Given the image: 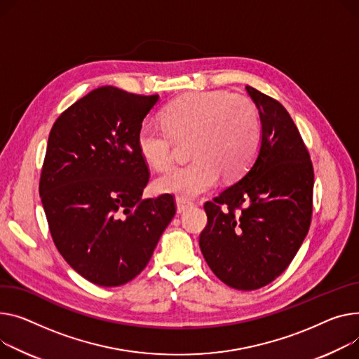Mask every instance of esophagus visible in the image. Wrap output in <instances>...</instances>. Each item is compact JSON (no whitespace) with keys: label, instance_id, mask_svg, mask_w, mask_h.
Returning <instances> with one entry per match:
<instances>
[{"label":"esophagus","instance_id":"obj_1","mask_svg":"<svg viewBox=\"0 0 359 359\" xmlns=\"http://www.w3.org/2000/svg\"><path fill=\"white\" fill-rule=\"evenodd\" d=\"M176 206H177V212L182 213V212H184V210H187L190 208H194L195 203L187 201V199H183V198H177L176 199Z\"/></svg>","mask_w":359,"mask_h":359}]
</instances>
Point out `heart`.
I'll return each instance as SVG.
<instances>
[{"label": "heart", "instance_id": "b5f03b06", "mask_svg": "<svg viewBox=\"0 0 359 359\" xmlns=\"http://www.w3.org/2000/svg\"><path fill=\"white\" fill-rule=\"evenodd\" d=\"M163 124L144 121L137 131V147L156 170L175 161L176 140H189L194 157L157 179L158 192L196 198L218 183L219 176L240 177L261 146L262 124L255 104L228 90L190 92L163 109Z\"/></svg>", "mask_w": 359, "mask_h": 359}]
</instances>
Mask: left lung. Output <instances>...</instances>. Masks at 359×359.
I'll return each instance as SVG.
<instances>
[{"mask_svg":"<svg viewBox=\"0 0 359 359\" xmlns=\"http://www.w3.org/2000/svg\"><path fill=\"white\" fill-rule=\"evenodd\" d=\"M258 108L262 138L251 169L203 205L199 245L208 266L236 290L276 280L297 254L313 210V164L285 108L245 88Z\"/></svg>","mask_w":359,"mask_h":359,"instance_id":"left-lung-1","label":"left lung"}]
</instances>
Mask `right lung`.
<instances>
[{"label":"right lung","instance_id":"obj_1","mask_svg":"<svg viewBox=\"0 0 359 359\" xmlns=\"http://www.w3.org/2000/svg\"><path fill=\"white\" fill-rule=\"evenodd\" d=\"M157 101L101 86L60 114L47 141L39 194L53 243L102 287L144 270L176 213L170 194L141 199L150 170L137 131Z\"/></svg>","mask_w":359,"mask_h":359}]
</instances>
